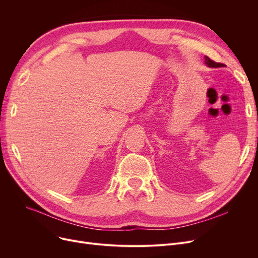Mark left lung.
I'll return each instance as SVG.
<instances>
[{
    "mask_svg": "<svg viewBox=\"0 0 258 258\" xmlns=\"http://www.w3.org/2000/svg\"><path fill=\"white\" fill-rule=\"evenodd\" d=\"M205 62H206V64H207L208 67H211V68H219V67H223V66H224L223 63L213 61V60L210 59L208 56H205Z\"/></svg>",
    "mask_w": 258,
    "mask_h": 258,
    "instance_id": "obj_1",
    "label": "left lung"
}]
</instances>
